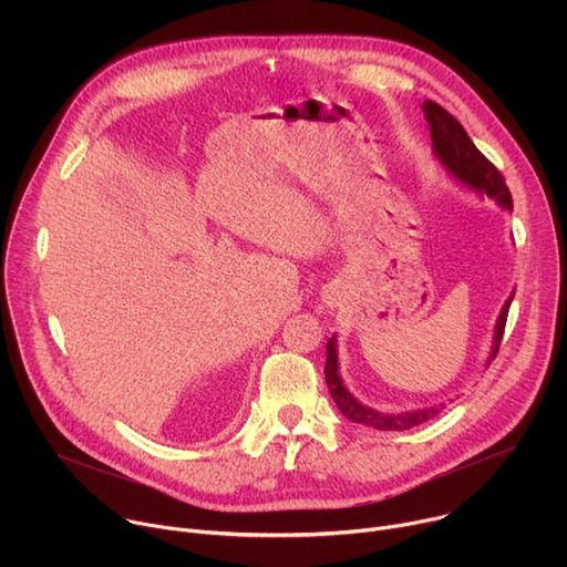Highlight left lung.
I'll return each instance as SVG.
<instances>
[{
	"mask_svg": "<svg viewBox=\"0 0 567 567\" xmlns=\"http://www.w3.org/2000/svg\"><path fill=\"white\" fill-rule=\"evenodd\" d=\"M422 110H424V116H426L429 127H431L433 154H435V158L440 161V164L446 168V173L451 177H455L468 190H475L477 195H487L501 208L512 210L514 208L512 193H509L503 175L498 173V168L492 164V161L473 145V141L468 138V134L464 132L460 121L455 116H451L444 107H440L433 101H424ZM512 300H514V293L505 300V305H503V309L498 313L496 328H494V346H492L487 365L498 354V348H501V341H503V332H505V322H507V311H509ZM326 381H328L330 394H332L334 403L339 406V411L350 422L368 426V429H377V431H409L413 426L426 424L429 420L440 415L442 409H444V403H435V406H426V409H417V411L381 413V411H374V409L365 406V403H361L346 388V383H343V379L339 374L337 334L328 341Z\"/></svg>",
	"mask_w": 567,
	"mask_h": 567,
	"instance_id": "1",
	"label": "left lung"
}]
</instances>
